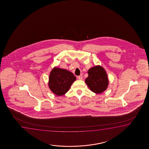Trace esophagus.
<instances>
[{
    "label": "esophagus",
    "instance_id": "obj_1",
    "mask_svg": "<svg viewBox=\"0 0 149 149\" xmlns=\"http://www.w3.org/2000/svg\"><path fill=\"white\" fill-rule=\"evenodd\" d=\"M78 79H82V74H81L80 75L78 76Z\"/></svg>",
    "mask_w": 149,
    "mask_h": 149
}]
</instances>
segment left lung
I'll use <instances>...</instances> for the list:
<instances>
[{"label": "left lung", "mask_w": 149, "mask_h": 149, "mask_svg": "<svg viewBox=\"0 0 149 149\" xmlns=\"http://www.w3.org/2000/svg\"><path fill=\"white\" fill-rule=\"evenodd\" d=\"M88 77L85 80L88 88L92 92L100 94L106 90L108 79L105 70L101 66H95L88 71Z\"/></svg>", "instance_id": "1"}]
</instances>
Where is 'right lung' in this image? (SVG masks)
<instances>
[{
	"label": "right lung",
	"instance_id": "1",
	"mask_svg": "<svg viewBox=\"0 0 149 149\" xmlns=\"http://www.w3.org/2000/svg\"><path fill=\"white\" fill-rule=\"evenodd\" d=\"M76 79L73 74L65 69L54 68L49 76V87L57 96L65 94Z\"/></svg>",
	"mask_w": 149,
	"mask_h": 149
}]
</instances>
